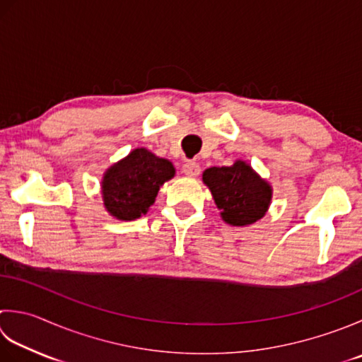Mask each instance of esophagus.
I'll return each instance as SVG.
<instances>
[{
  "label": "esophagus",
  "mask_w": 362,
  "mask_h": 362,
  "mask_svg": "<svg viewBox=\"0 0 362 362\" xmlns=\"http://www.w3.org/2000/svg\"><path fill=\"white\" fill-rule=\"evenodd\" d=\"M183 174L187 177H191V179H194L201 174V166L197 165L196 161H187L185 165H183Z\"/></svg>",
  "instance_id": "1"
}]
</instances>
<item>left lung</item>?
I'll list each match as a JSON object with an SVG mask.
<instances>
[{
  "label": "left lung",
  "instance_id": "obj_1",
  "mask_svg": "<svg viewBox=\"0 0 362 362\" xmlns=\"http://www.w3.org/2000/svg\"><path fill=\"white\" fill-rule=\"evenodd\" d=\"M224 223L245 228L265 216L273 199V188L254 171L250 163L235 160L230 166H214L202 173Z\"/></svg>",
  "mask_w": 362,
  "mask_h": 362
}]
</instances>
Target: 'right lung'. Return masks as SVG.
I'll return each mask as SVG.
<instances>
[{
	"instance_id": "add662e5",
	"label": "right lung",
	"mask_w": 362,
	"mask_h": 362,
	"mask_svg": "<svg viewBox=\"0 0 362 362\" xmlns=\"http://www.w3.org/2000/svg\"><path fill=\"white\" fill-rule=\"evenodd\" d=\"M174 175L173 161L146 147L133 148L105 171L100 182L103 207L119 221H133L147 214L160 188Z\"/></svg>"
}]
</instances>
